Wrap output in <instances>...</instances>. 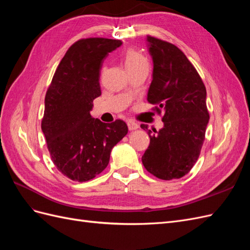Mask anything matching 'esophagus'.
Wrapping results in <instances>:
<instances>
[{
    "label": "esophagus",
    "mask_w": 250,
    "mask_h": 250,
    "mask_svg": "<svg viewBox=\"0 0 250 250\" xmlns=\"http://www.w3.org/2000/svg\"><path fill=\"white\" fill-rule=\"evenodd\" d=\"M127 125H128V128H129V130H135V129H138V128L140 127L139 126V124L138 123H135L134 121H132V120H129L127 122Z\"/></svg>",
    "instance_id": "34e87169"
}]
</instances>
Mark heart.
<instances>
[{
  "mask_svg": "<svg viewBox=\"0 0 250 250\" xmlns=\"http://www.w3.org/2000/svg\"><path fill=\"white\" fill-rule=\"evenodd\" d=\"M124 63L126 70H129L132 69V67H137L140 65H148L147 59L134 50H128L125 53Z\"/></svg>",
  "mask_w": 250,
  "mask_h": 250,
  "instance_id": "b5f03b06",
  "label": "heart"
}]
</instances>
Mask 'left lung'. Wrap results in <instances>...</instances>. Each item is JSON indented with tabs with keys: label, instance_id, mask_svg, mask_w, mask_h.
I'll return each mask as SVG.
<instances>
[{
	"label": "left lung",
	"instance_id": "8db88e82",
	"mask_svg": "<svg viewBox=\"0 0 250 250\" xmlns=\"http://www.w3.org/2000/svg\"><path fill=\"white\" fill-rule=\"evenodd\" d=\"M152 57V81L147 100L164 111V127L151 134L142 156L144 167L155 177L171 180L185 176L197 162L209 120L207 89L183 51L174 44L147 36Z\"/></svg>",
	"mask_w": 250,
	"mask_h": 250
}]
</instances>
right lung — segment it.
<instances>
[{"label": "right lung", "instance_id": "add662e5", "mask_svg": "<svg viewBox=\"0 0 250 250\" xmlns=\"http://www.w3.org/2000/svg\"><path fill=\"white\" fill-rule=\"evenodd\" d=\"M121 44V41L100 37L72 44L44 98L42 130L52 161L64 176L79 183L107 167L112 148L128 132L122 120L103 123L90 116L93 101L101 95L103 60Z\"/></svg>", "mask_w": 250, "mask_h": 250}]
</instances>
